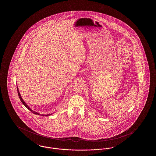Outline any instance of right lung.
Segmentation results:
<instances>
[{"label":"right lung","instance_id":"1","mask_svg":"<svg viewBox=\"0 0 156 156\" xmlns=\"http://www.w3.org/2000/svg\"><path fill=\"white\" fill-rule=\"evenodd\" d=\"M17 89L18 95H19V98H20V99L21 102H22V104H23V105H24V106H26V108H27V109H28L29 110H30V111L31 112H33V113L34 114H35V115H39L40 114H39L38 113H37V112H36L33 111H32V110H31V109H30V108H29V106H28L27 105V104H26V103H25V102H24L23 101V99L22 98V97H21V95H20V92H19V89H18V88H17ZM48 115H50L49 114ZM43 116H44V115H43ZM46 116H47V115H46Z\"/></svg>","mask_w":156,"mask_h":156}]
</instances>
